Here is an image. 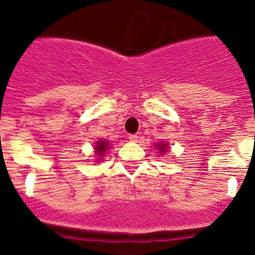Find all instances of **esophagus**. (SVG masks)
Segmentation results:
<instances>
[{"label":"esophagus","instance_id":"esophagus-1","mask_svg":"<svg viewBox=\"0 0 255 255\" xmlns=\"http://www.w3.org/2000/svg\"><path fill=\"white\" fill-rule=\"evenodd\" d=\"M128 139H129L130 141L136 142V140H137V135H136V134H129V135H128Z\"/></svg>","mask_w":255,"mask_h":255}]
</instances>
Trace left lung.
Masks as SVG:
<instances>
[{"instance_id":"1","label":"left lung","mask_w":255,"mask_h":255,"mask_svg":"<svg viewBox=\"0 0 255 255\" xmlns=\"http://www.w3.org/2000/svg\"><path fill=\"white\" fill-rule=\"evenodd\" d=\"M157 147L159 148V151H162V152H164V151H166V145H164V144H162V145H157Z\"/></svg>"}]
</instances>
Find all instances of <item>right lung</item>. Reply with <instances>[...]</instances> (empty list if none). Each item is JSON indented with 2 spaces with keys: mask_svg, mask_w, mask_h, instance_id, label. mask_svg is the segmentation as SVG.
I'll return each mask as SVG.
<instances>
[{
  "mask_svg": "<svg viewBox=\"0 0 255 255\" xmlns=\"http://www.w3.org/2000/svg\"><path fill=\"white\" fill-rule=\"evenodd\" d=\"M108 148V144H107V141H98L97 142V146H96V152H97V154L98 156H102V153H103V152L107 150Z\"/></svg>",
  "mask_w": 255,
  "mask_h": 255,
  "instance_id": "add662e5",
  "label": "right lung"
}]
</instances>
